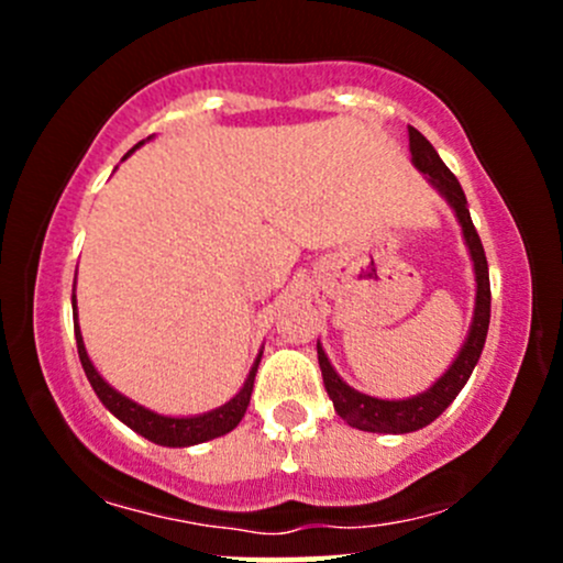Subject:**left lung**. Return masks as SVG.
<instances>
[{"label": "left lung", "mask_w": 563, "mask_h": 563, "mask_svg": "<svg viewBox=\"0 0 563 563\" xmlns=\"http://www.w3.org/2000/svg\"><path fill=\"white\" fill-rule=\"evenodd\" d=\"M410 132V161L418 172L423 174V179L434 190L448 200V206L455 214L457 224H461L463 243H466L471 264H474V280H476V296H474V314H471V325L466 339H463L461 349H457L455 360H452L448 371L439 376L429 389L421 394H412V397L402 399H384V397H371V394L357 391L354 386H349L344 378L335 373V367L328 360L325 349L318 341V363L322 371V384H325L328 397L344 421L352 429L360 431H373V434H410V431L423 429L431 421H437L444 410L452 405V399L461 394L466 380L474 373L476 363L482 357L484 341H487V328H489V269H487V256H484L479 232H476L474 222L468 214V200L463 192L461 183L455 179L444 161L439 158L429 140L423 137L418 129H407Z\"/></svg>", "instance_id": "1"}]
</instances>
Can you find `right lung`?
<instances>
[{"label": "right lung", "instance_id": "1", "mask_svg": "<svg viewBox=\"0 0 563 563\" xmlns=\"http://www.w3.org/2000/svg\"><path fill=\"white\" fill-rule=\"evenodd\" d=\"M142 145H145V140L137 142V145H134L121 161H126ZM70 307H74L76 349H79L81 367H84V373H87L89 384H92L97 399L106 405L108 412H113L121 423L129 426L132 431H137L140 437L151 439L153 444H161V448H192V444L209 442V439L230 434V431L243 421L245 407H249V402H251V391H254V378H256V371H260L262 352L256 354L254 365H251V371L243 380L241 391H238L232 399H228L224 405H219L209 412H198V416H164V412H156V410H151V407L129 399L126 394L113 389V386L108 384L100 373H97L95 363L89 360V354H87V346H84V335L79 328V312H76V280H74V296H70Z\"/></svg>", "mask_w": 563, "mask_h": 563}]
</instances>
